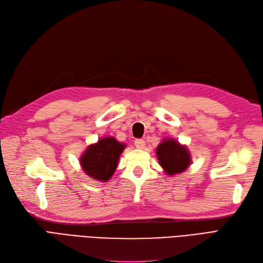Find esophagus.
<instances>
[{"label":"esophagus","mask_w":263,"mask_h":263,"mask_svg":"<svg viewBox=\"0 0 263 263\" xmlns=\"http://www.w3.org/2000/svg\"><path fill=\"white\" fill-rule=\"evenodd\" d=\"M134 144H135V146H137V148L143 149L145 147V144H146V143H145V141L142 140V139H138V140H135Z\"/></svg>","instance_id":"34e87169"}]
</instances>
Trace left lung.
<instances>
[{
	"label": "left lung",
	"mask_w": 263,
	"mask_h": 263,
	"mask_svg": "<svg viewBox=\"0 0 263 263\" xmlns=\"http://www.w3.org/2000/svg\"><path fill=\"white\" fill-rule=\"evenodd\" d=\"M158 162L167 176H174L185 171L192 163L189 148L172 138L162 140L156 148Z\"/></svg>",
	"instance_id": "1"
}]
</instances>
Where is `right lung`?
Returning <instances> with one entry per match:
<instances>
[{
	"label": "right lung",
	"instance_id": "add662e5",
	"mask_svg": "<svg viewBox=\"0 0 263 263\" xmlns=\"http://www.w3.org/2000/svg\"><path fill=\"white\" fill-rule=\"evenodd\" d=\"M124 148L125 144L112 137L102 138L85 148L79 159L80 166L86 176L96 181L107 182L115 173Z\"/></svg>",
	"mask_w": 263,
	"mask_h": 263
}]
</instances>
